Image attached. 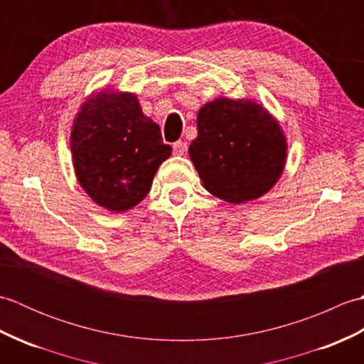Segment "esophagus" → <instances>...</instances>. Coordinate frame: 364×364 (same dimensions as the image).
<instances>
[{
    "mask_svg": "<svg viewBox=\"0 0 364 364\" xmlns=\"http://www.w3.org/2000/svg\"><path fill=\"white\" fill-rule=\"evenodd\" d=\"M173 153L175 154H178V156H181V154H184L186 153V150H188V144L186 142H183V141H178V142H175L173 144Z\"/></svg>",
    "mask_w": 364,
    "mask_h": 364,
    "instance_id": "1",
    "label": "esophagus"
}]
</instances>
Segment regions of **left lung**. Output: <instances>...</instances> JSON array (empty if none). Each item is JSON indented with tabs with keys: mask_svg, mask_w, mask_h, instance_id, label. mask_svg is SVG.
Here are the masks:
<instances>
[{
	"mask_svg": "<svg viewBox=\"0 0 364 364\" xmlns=\"http://www.w3.org/2000/svg\"><path fill=\"white\" fill-rule=\"evenodd\" d=\"M189 145L203 188L230 203L259 198L283 173L286 137L278 122L253 100L215 98L197 115Z\"/></svg>",
	"mask_w": 364,
	"mask_h": 364,
	"instance_id": "obj_1",
	"label": "left lung"
}]
</instances>
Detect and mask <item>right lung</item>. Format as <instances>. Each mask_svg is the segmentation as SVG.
<instances>
[{
  "label": "right lung",
  "mask_w": 364,
  "mask_h": 364,
  "mask_svg": "<svg viewBox=\"0 0 364 364\" xmlns=\"http://www.w3.org/2000/svg\"><path fill=\"white\" fill-rule=\"evenodd\" d=\"M75 173L98 206L123 213L149 194L172 146L129 92L102 90L76 114L70 134Z\"/></svg>",
  "instance_id": "1"
}]
</instances>
